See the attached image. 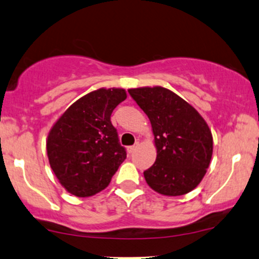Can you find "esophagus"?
Masks as SVG:
<instances>
[{
  "label": "esophagus",
  "instance_id": "34e87169",
  "mask_svg": "<svg viewBox=\"0 0 259 259\" xmlns=\"http://www.w3.org/2000/svg\"><path fill=\"white\" fill-rule=\"evenodd\" d=\"M137 145H139V143H135V145H134V146L127 147V153H129V154H133L134 152H135V149L137 148Z\"/></svg>",
  "mask_w": 259,
  "mask_h": 259
}]
</instances>
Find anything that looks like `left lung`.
Segmentation results:
<instances>
[{"mask_svg":"<svg viewBox=\"0 0 259 259\" xmlns=\"http://www.w3.org/2000/svg\"><path fill=\"white\" fill-rule=\"evenodd\" d=\"M150 120L156 160L143 172L154 191L181 196L194 190L204 177L212 154L208 124L184 99L163 87L129 90Z\"/></svg>","mask_w":259,"mask_h":259,"instance_id":"1","label":"left lung"}]
</instances>
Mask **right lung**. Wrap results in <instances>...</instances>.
Here are the masks:
<instances>
[{"label":"right lung","instance_id":"1","mask_svg":"<svg viewBox=\"0 0 259 259\" xmlns=\"http://www.w3.org/2000/svg\"><path fill=\"white\" fill-rule=\"evenodd\" d=\"M126 99L120 88H100L75 101L48 136L49 162L57 179L77 197L96 195L110 184L126 158L111 114Z\"/></svg>","mask_w":259,"mask_h":259}]
</instances>
